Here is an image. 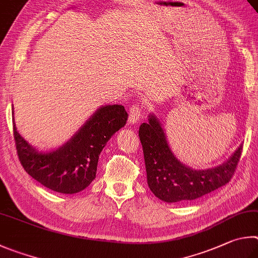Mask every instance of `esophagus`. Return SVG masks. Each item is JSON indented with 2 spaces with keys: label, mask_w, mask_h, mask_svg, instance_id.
<instances>
[{
  "label": "esophagus",
  "mask_w": 258,
  "mask_h": 258,
  "mask_svg": "<svg viewBox=\"0 0 258 258\" xmlns=\"http://www.w3.org/2000/svg\"><path fill=\"white\" fill-rule=\"evenodd\" d=\"M142 112H143V106L138 105V104H135V105L130 107L129 123H132V124L137 123L142 116Z\"/></svg>",
  "instance_id": "esophagus-1"
}]
</instances>
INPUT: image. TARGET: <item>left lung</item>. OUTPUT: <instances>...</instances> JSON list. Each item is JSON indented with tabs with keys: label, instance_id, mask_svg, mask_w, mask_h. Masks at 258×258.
Here are the masks:
<instances>
[{
	"label": "left lung",
	"instance_id": "8db88e82",
	"mask_svg": "<svg viewBox=\"0 0 258 258\" xmlns=\"http://www.w3.org/2000/svg\"><path fill=\"white\" fill-rule=\"evenodd\" d=\"M147 173V183L159 200L178 203L197 200L230 181L240 159L242 145L214 168L197 170L180 162L169 146L162 123L155 114L139 126Z\"/></svg>",
	"mask_w": 258,
	"mask_h": 258
}]
</instances>
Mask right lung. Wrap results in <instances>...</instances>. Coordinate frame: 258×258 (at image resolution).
<instances>
[{
  "instance_id": "right-lung-1",
  "label": "right lung",
  "mask_w": 258,
  "mask_h": 258,
  "mask_svg": "<svg viewBox=\"0 0 258 258\" xmlns=\"http://www.w3.org/2000/svg\"><path fill=\"white\" fill-rule=\"evenodd\" d=\"M126 119L128 113L122 105H103L66 144L54 151L42 152L18 133L13 117V136L20 163L30 177L53 191L79 192L96 178L102 150L124 126Z\"/></svg>"
}]
</instances>
